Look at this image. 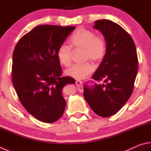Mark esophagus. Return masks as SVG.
<instances>
[{"mask_svg":"<svg viewBox=\"0 0 151 151\" xmlns=\"http://www.w3.org/2000/svg\"><path fill=\"white\" fill-rule=\"evenodd\" d=\"M82 84H83V82H82L81 81L77 80L76 81V86H77V88H78L79 91H83V88H82V86H81Z\"/></svg>","mask_w":151,"mask_h":151,"instance_id":"34e87169","label":"esophagus"}]
</instances>
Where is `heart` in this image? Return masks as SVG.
<instances>
[{
  "label": "heart",
  "instance_id": "heart-1",
  "mask_svg": "<svg viewBox=\"0 0 151 151\" xmlns=\"http://www.w3.org/2000/svg\"><path fill=\"white\" fill-rule=\"evenodd\" d=\"M70 45L75 48H84V59L94 62H100L105 57L106 43L105 39L100 35H96L94 30L85 27H81L73 33L70 39ZM57 56L59 63L64 66L70 65L72 57L70 46L62 44L59 46ZM94 66L92 63L75 64L66 70V75L76 79L86 77L93 72Z\"/></svg>",
  "mask_w": 151,
  "mask_h": 151
}]
</instances>
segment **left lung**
Masks as SVG:
<instances>
[{
    "label": "left lung",
    "instance_id": "1",
    "mask_svg": "<svg viewBox=\"0 0 151 151\" xmlns=\"http://www.w3.org/2000/svg\"><path fill=\"white\" fill-rule=\"evenodd\" d=\"M103 33L106 52L92 78L104 84L84 86V97L91 109L102 117L116 114L131 96L138 69L135 44L129 33L109 20L94 22Z\"/></svg>",
    "mask_w": 151,
    "mask_h": 151
}]
</instances>
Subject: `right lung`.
<instances>
[{"label":"right lung","mask_w":151,"mask_h":151,"mask_svg":"<svg viewBox=\"0 0 151 151\" xmlns=\"http://www.w3.org/2000/svg\"><path fill=\"white\" fill-rule=\"evenodd\" d=\"M75 27L42 24L21 37L12 55V84L28 112L52 123L63 116L66 103L62 89L75 79L63 76L57 52Z\"/></svg>","instance_id":"right-lung-1"}]
</instances>
